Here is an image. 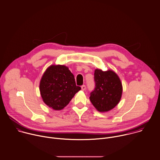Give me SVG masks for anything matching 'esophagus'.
I'll return each instance as SVG.
<instances>
[{
  "label": "esophagus",
  "instance_id": "esophagus-1",
  "mask_svg": "<svg viewBox=\"0 0 160 160\" xmlns=\"http://www.w3.org/2000/svg\"><path fill=\"white\" fill-rule=\"evenodd\" d=\"M81 88H82V90H83V91H84V90H85V89H86V86L85 85H82V87H81Z\"/></svg>",
  "mask_w": 160,
  "mask_h": 160
}]
</instances>
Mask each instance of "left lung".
Returning <instances> with one entry per match:
<instances>
[{
	"mask_svg": "<svg viewBox=\"0 0 160 160\" xmlns=\"http://www.w3.org/2000/svg\"><path fill=\"white\" fill-rule=\"evenodd\" d=\"M95 90L90 93V100L100 112H107L114 108L120 102L123 87L118 75L113 70L95 69Z\"/></svg>",
	"mask_w": 160,
	"mask_h": 160,
	"instance_id": "8db88e82",
	"label": "left lung"
}]
</instances>
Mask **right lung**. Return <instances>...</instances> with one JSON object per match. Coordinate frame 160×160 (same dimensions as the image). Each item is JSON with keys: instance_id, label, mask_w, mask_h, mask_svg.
Here are the masks:
<instances>
[{"instance_id": "1", "label": "right lung", "mask_w": 160, "mask_h": 160, "mask_svg": "<svg viewBox=\"0 0 160 160\" xmlns=\"http://www.w3.org/2000/svg\"><path fill=\"white\" fill-rule=\"evenodd\" d=\"M39 89L43 102L55 110H61L81 90L74 75L65 65H52L43 73Z\"/></svg>"}]
</instances>
